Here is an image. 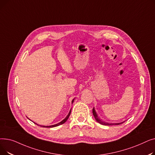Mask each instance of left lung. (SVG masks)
Listing matches in <instances>:
<instances>
[{
    "instance_id": "8db88e82",
    "label": "left lung",
    "mask_w": 155,
    "mask_h": 155,
    "mask_svg": "<svg viewBox=\"0 0 155 155\" xmlns=\"http://www.w3.org/2000/svg\"><path fill=\"white\" fill-rule=\"evenodd\" d=\"M92 112H93V114H94V116L97 122H98L99 123H100L101 124H102V125H105V126H111V125H119V124H120L122 123H123L124 122H122V123H107V122H105L104 120H102V119H100V117L98 116V114H97L94 107L93 108V110H92Z\"/></svg>"
}]
</instances>
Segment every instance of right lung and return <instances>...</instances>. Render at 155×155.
Returning <instances> with one entry per match:
<instances>
[{
    "label": "right lung",
    "mask_w": 155,
    "mask_h": 155,
    "mask_svg": "<svg viewBox=\"0 0 155 155\" xmlns=\"http://www.w3.org/2000/svg\"><path fill=\"white\" fill-rule=\"evenodd\" d=\"M74 100H75V99H73V100H72V101H71V103L73 104V102H74ZM70 114H71V110H70V112H69V113H68V114L67 116V117H65L63 120H62L61 122H60V123H57V124H54V125H51V126H43V125H39V124H36V123H35L36 124H37L38 126H40L41 127H56V126H60V125H61V124H64L65 122H66L67 120V119H68V117H69V116H70ZM29 119V118H28ZM29 120H31V119H29Z\"/></svg>",
    "instance_id": "right-lung-1"
}]
</instances>
